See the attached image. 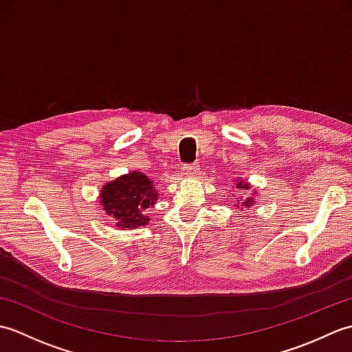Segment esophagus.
<instances>
[{
  "instance_id": "34e87169",
  "label": "esophagus",
  "mask_w": 352,
  "mask_h": 352,
  "mask_svg": "<svg viewBox=\"0 0 352 352\" xmlns=\"http://www.w3.org/2000/svg\"><path fill=\"white\" fill-rule=\"evenodd\" d=\"M199 166H193V164H184L182 170L184 177H195L199 174Z\"/></svg>"
}]
</instances>
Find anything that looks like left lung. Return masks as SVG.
Here are the masks:
<instances>
[{"instance_id":"left-lung-1","label":"left lung","mask_w":352,"mask_h":352,"mask_svg":"<svg viewBox=\"0 0 352 352\" xmlns=\"http://www.w3.org/2000/svg\"><path fill=\"white\" fill-rule=\"evenodd\" d=\"M236 188H237L239 190H242V192L245 193V197H243L242 199H239V201H241V203H237V207H239V204H241V206H242V208H250V207L254 204V199L248 195L250 184H248V183H243V180H241V182H237ZM236 201H237V198H236Z\"/></svg>"}]
</instances>
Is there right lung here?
<instances>
[{"mask_svg": "<svg viewBox=\"0 0 352 352\" xmlns=\"http://www.w3.org/2000/svg\"><path fill=\"white\" fill-rule=\"evenodd\" d=\"M153 183L145 174L133 170L102 186L101 207L113 218L111 223L115 227L134 230L148 226L151 208L159 198V192Z\"/></svg>", "mask_w": 352, "mask_h": 352, "instance_id": "obj_1", "label": "right lung"}]
</instances>
